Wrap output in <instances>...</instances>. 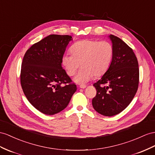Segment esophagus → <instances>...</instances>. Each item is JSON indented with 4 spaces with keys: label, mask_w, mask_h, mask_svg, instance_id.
Listing matches in <instances>:
<instances>
[{
    "label": "esophagus",
    "mask_w": 155,
    "mask_h": 155,
    "mask_svg": "<svg viewBox=\"0 0 155 155\" xmlns=\"http://www.w3.org/2000/svg\"><path fill=\"white\" fill-rule=\"evenodd\" d=\"M79 87H80V88H82V89H84V88H86V85H84V84H82V85H81L80 86H79Z\"/></svg>",
    "instance_id": "1"
}]
</instances>
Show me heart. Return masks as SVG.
Here are the masks:
<instances>
[{"instance_id":"b5f03b06","label":"heart","mask_w":155,"mask_h":155,"mask_svg":"<svg viewBox=\"0 0 155 155\" xmlns=\"http://www.w3.org/2000/svg\"><path fill=\"white\" fill-rule=\"evenodd\" d=\"M71 54L62 56L61 63L67 74L73 76L81 65L82 68L74 77L78 84H85L95 77H100L108 70L114 54V47L109 41L84 39L71 47Z\"/></svg>"}]
</instances>
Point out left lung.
<instances>
[{
  "mask_svg": "<svg viewBox=\"0 0 155 155\" xmlns=\"http://www.w3.org/2000/svg\"><path fill=\"white\" fill-rule=\"evenodd\" d=\"M114 54L108 70L93 86L96 96L94 109L102 115L112 117L124 110L132 101L139 85L140 71L133 50L113 35L109 36Z\"/></svg>",
  "mask_w": 155,
  "mask_h": 155,
  "instance_id": "obj_1",
  "label": "left lung"
}]
</instances>
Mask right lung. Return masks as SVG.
Segmentation results:
<instances>
[{
	"label": "right lung",
	"mask_w": 155,
	"mask_h": 155,
	"mask_svg": "<svg viewBox=\"0 0 155 155\" xmlns=\"http://www.w3.org/2000/svg\"><path fill=\"white\" fill-rule=\"evenodd\" d=\"M72 37L50 35L34 44L23 57L20 82L35 108L53 115L66 108L77 86L61 67V58Z\"/></svg>",
	"instance_id": "right-lung-1"
}]
</instances>
